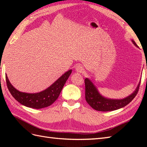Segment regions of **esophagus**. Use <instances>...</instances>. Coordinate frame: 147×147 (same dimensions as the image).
<instances>
[{"label":"esophagus","mask_w":147,"mask_h":147,"mask_svg":"<svg viewBox=\"0 0 147 147\" xmlns=\"http://www.w3.org/2000/svg\"><path fill=\"white\" fill-rule=\"evenodd\" d=\"M75 69H76V71L77 72H78V73H84V71H85V69H84V67L81 65H77Z\"/></svg>","instance_id":"obj_1"}]
</instances>
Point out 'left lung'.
Returning <instances> with one entry per match:
<instances>
[{"label": "left lung", "instance_id": "8db88e82", "mask_svg": "<svg viewBox=\"0 0 147 147\" xmlns=\"http://www.w3.org/2000/svg\"><path fill=\"white\" fill-rule=\"evenodd\" d=\"M132 42L138 47V45L134 40H132ZM85 99L87 103L96 111L107 112L124 107L131 102L138 93L140 83L132 94L123 99H111L104 97L98 92L96 86L88 78L85 80Z\"/></svg>", "mask_w": 147, "mask_h": 147}]
</instances>
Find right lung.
I'll list each match as a JSON object with an SVG mask.
<instances>
[{"label":"right lung","mask_w":147,"mask_h":147,"mask_svg":"<svg viewBox=\"0 0 147 147\" xmlns=\"http://www.w3.org/2000/svg\"><path fill=\"white\" fill-rule=\"evenodd\" d=\"M71 72V69L65 72L49 88L43 91L35 93H28L18 91L11 85L7 74H5L6 83L12 96L21 104L28 107L39 109L49 107L58 98Z\"/></svg>","instance_id":"right-lung-1"}]
</instances>
